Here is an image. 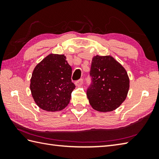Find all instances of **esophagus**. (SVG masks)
I'll use <instances>...</instances> for the list:
<instances>
[{"label":"esophagus","instance_id":"34e87169","mask_svg":"<svg viewBox=\"0 0 159 159\" xmlns=\"http://www.w3.org/2000/svg\"><path fill=\"white\" fill-rule=\"evenodd\" d=\"M75 83V85H76V87H80L83 85V79H79V80H76V81H75V83Z\"/></svg>","mask_w":159,"mask_h":159}]
</instances>
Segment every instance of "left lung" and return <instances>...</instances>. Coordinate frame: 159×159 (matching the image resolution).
Returning a JSON list of instances; mask_svg holds the SVG:
<instances>
[{
	"instance_id": "obj_1",
	"label": "left lung",
	"mask_w": 159,
	"mask_h": 159,
	"mask_svg": "<svg viewBox=\"0 0 159 159\" xmlns=\"http://www.w3.org/2000/svg\"><path fill=\"white\" fill-rule=\"evenodd\" d=\"M90 76L92 84L87 91L89 104L100 112H110L126 100L130 80L124 67L111 56L93 57Z\"/></svg>"
}]
</instances>
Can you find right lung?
Returning a JSON list of instances; mask_svg holds the SVG:
<instances>
[{"mask_svg": "<svg viewBox=\"0 0 159 159\" xmlns=\"http://www.w3.org/2000/svg\"><path fill=\"white\" fill-rule=\"evenodd\" d=\"M72 67L64 55L50 54L33 70L30 89L34 101L42 109L54 112L67 106L75 89Z\"/></svg>", "mask_w": 159, "mask_h": 159, "instance_id": "add662e5", "label": "right lung"}]
</instances>
